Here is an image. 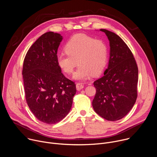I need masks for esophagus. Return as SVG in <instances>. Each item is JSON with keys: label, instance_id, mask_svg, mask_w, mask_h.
I'll return each instance as SVG.
<instances>
[{"label": "esophagus", "instance_id": "34e87169", "mask_svg": "<svg viewBox=\"0 0 157 157\" xmlns=\"http://www.w3.org/2000/svg\"><path fill=\"white\" fill-rule=\"evenodd\" d=\"M76 87L78 90H81L82 89L84 88V85L82 84L81 83H77L76 85Z\"/></svg>", "mask_w": 157, "mask_h": 157}]
</instances>
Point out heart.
Segmentation results:
<instances>
[{
	"instance_id": "obj_1",
	"label": "heart",
	"mask_w": 157,
	"mask_h": 157,
	"mask_svg": "<svg viewBox=\"0 0 157 157\" xmlns=\"http://www.w3.org/2000/svg\"><path fill=\"white\" fill-rule=\"evenodd\" d=\"M65 51L67 54L57 56V64L63 71L70 74L78 61L79 67L73 75L75 80L85 81L92 75H98L107 63L108 50L105 44L85 34L71 37L65 44Z\"/></svg>"
}]
</instances>
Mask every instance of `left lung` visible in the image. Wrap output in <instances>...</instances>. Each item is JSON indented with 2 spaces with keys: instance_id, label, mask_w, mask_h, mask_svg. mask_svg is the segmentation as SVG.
<instances>
[{
  "instance_id": "8db88e82",
  "label": "left lung",
  "mask_w": 157,
  "mask_h": 157,
  "mask_svg": "<svg viewBox=\"0 0 157 157\" xmlns=\"http://www.w3.org/2000/svg\"><path fill=\"white\" fill-rule=\"evenodd\" d=\"M110 44V57L104 75L94 85L96 94L92 107L98 115L109 121L122 119L133 107L137 98L138 68L131 51L115 33L100 29Z\"/></svg>"
}]
</instances>
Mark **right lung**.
I'll return each mask as SVG.
<instances>
[{
  "label": "right lung",
  "instance_id": "1",
  "mask_svg": "<svg viewBox=\"0 0 157 157\" xmlns=\"http://www.w3.org/2000/svg\"><path fill=\"white\" fill-rule=\"evenodd\" d=\"M63 36L49 31L28 50L23 62V78L26 100L32 113L40 121L55 124L70 112L76 84L62 73L57 62Z\"/></svg>",
  "mask_w": 157,
  "mask_h": 157
}]
</instances>
